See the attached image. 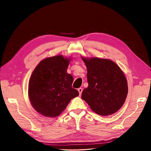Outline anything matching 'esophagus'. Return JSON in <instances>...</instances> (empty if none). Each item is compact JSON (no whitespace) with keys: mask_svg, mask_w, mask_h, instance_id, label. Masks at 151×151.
I'll return each mask as SVG.
<instances>
[{"mask_svg":"<svg viewBox=\"0 0 151 151\" xmlns=\"http://www.w3.org/2000/svg\"><path fill=\"white\" fill-rule=\"evenodd\" d=\"M78 92H79V94H80V96H81V93H82V92H83V89H82V88H80L79 89H78Z\"/></svg>","mask_w":151,"mask_h":151,"instance_id":"1","label":"esophagus"}]
</instances>
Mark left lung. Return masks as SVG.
I'll list each match as a JSON object with an SVG mask.
<instances>
[{
	"label": "left lung",
	"instance_id": "obj_1",
	"mask_svg": "<svg viewBox=\"0 0 151 151\" xmlns=\"http://www.w3.org/2000/svg\"><path fill=\"white\" fill-rule=\"evenodd\" d=\"M88 86L81 98L95 113L106 116L116 112L128 94L127 78L113 61L100 58H84Z\"/></svg>",
	"mask_w": 151,
	"mask_h": 151
}]
</instances>
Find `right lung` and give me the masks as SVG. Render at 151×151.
Wrapping results in <instances>:
<instances>
[{
	"label": "right lung",
	"instance_id": "obj_1",
	"mask_svg": "<svg viewBox=\"0 0 151 151\" xmlns=\"http://www.w3.org/2000/svg\"><path fill=\"white\" fill-rule=\"evenodd\" d=\"M71 58L57 55L46 58L37 65L29 81V101L37 112L55 117L67 107L78 91L72 88L73 78L67 71Z\"/></svg>",
	"mask_w": 151,
	"mask_h": 151
}]
</instances>
